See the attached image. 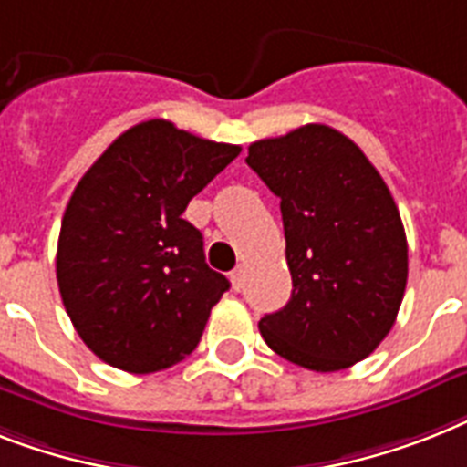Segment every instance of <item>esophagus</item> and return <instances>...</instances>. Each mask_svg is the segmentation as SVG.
I'll return each mask as SVG.
<instances>
[{
  "label": "esophagus",
  "mask_w": 467,
  "mask_h": 467,
  "mask_svg": "<svg viewBox=\"0 0 467 467\" xmlns=\"http://www.w3.org/2000/svg\"><path fill=\"white\" fill-rule=\"evenodd\" d=\"M230 280H233V287H234V290H240L242 283H244V268H242V266L234 268V271L230 273Z\"/></svg>",
  "instance_id": "34e87169"
}]
</instances>
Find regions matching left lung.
<instances>
[{
	"label": "left lung",
	"mask_w": 467,
	"mask_h": 467,
	"mask_svg": "<svg viewBox=\"0 0 467 467\" xmlns=\"http://www.w3.org/2000/svg\"><path fill=\"white\" fill-rule=\"evenodd\" d=\"M246 165L280 199L287 305L259 321L273 352L312 371L348 369L396 324L408 242L391 192L355 141L306 124L249 146Z\"/></svg>",
	"instance_id": "obj_1"
}]
</instances>
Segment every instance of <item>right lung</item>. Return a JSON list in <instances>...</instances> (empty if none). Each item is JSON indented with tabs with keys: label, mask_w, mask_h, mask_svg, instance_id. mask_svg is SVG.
I'll list each match as a JSON object with an SVG mask.
<instances>
[{
	"label": "right lung",
	"mask_w": 467,
	"mask_h": 467,
	"mask_svg": "<svg viewBox=\"0 0 467 467\" xmlns=\"http://www.w3.org/2000/svg\"><path fill=\"white\" fill-rule=\"evenodd\" d=\"M240 150L148 119L117 136L76 184L57 283L102 362L150 374L194 352L230 280L208 268L203 237L182 213Z\"/></svg>",
	"instance_id": "add662e5"
}]
</instances>
